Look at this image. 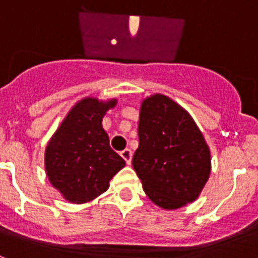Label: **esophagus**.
I'll return each mask as SVG.
<instances>
[{"label":"esophagus","mask_w":258,"mask_h":258,"mask_svg":"<svg viewBox=\"0 0 258 258\" xmlns=\"http://www.w3.org/2000/svg\"><path fill=\"white\" fill-rule=\"evenodd\" d=\"M120 155H121V157L125 160V163L127 164V165H131L132 163V151L129 149H125L122 150L121 152H120Z\"/></svg>","instance_id":"1"}]
</instances>
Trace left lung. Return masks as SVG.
Listing matches in <instances>:
<instances>
[{
	"label": "left lung",
	"mask_w": 258,
	"mask_h": 258,
	"mask_svg": "<svg viewBox=\"0 0 258 258\" xmlns=\"http://www.w3.org/2000/svg\"><path fill=\"white\" fill-rule=\"evenodd\" d=\"M133 168L157 207L178 209L198 199L211 174V151L190 113L164 94L141 104Z\"/></svg>",
	"instance_id": "obj_1"
}]
</instances>
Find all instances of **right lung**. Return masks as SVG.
Masks as SVG:
<instances>
[{
  "mask_svg": "<svg viewBox=\"0 0 258 258\" xmlns=\"http://www.w3.org/2000/svg\"><path fill=\"white\" fill-rule=\"evenodd\" d=\"M117 99L86 97L77 102L52 134L45 150L50 183L74 204L92 202L109 187L125 161L111 147L102 120Z\"/></svg>",
  "mask_w": 258,
  "mask_h": 258,
  "instance_id": "obj_1",
  "label": "right lung"
}]
</instances>
